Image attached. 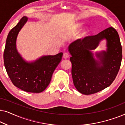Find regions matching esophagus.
Listing matches in <instances>:
<instances>
[{"instance_id": "1", "label": "esophagus", "mask_w": 125, "mask_h": 125, "mask_svg": "<svg viewBox=\"0 0 125 125\" xmlns=\"http://www.w3.org/2000/svg\"><path fill=\"white\" fill-rule=\"evenodd\" d=\"M63 57H64V59H67V58L69 57V54H68V53L65 52L64 54H63Z\"/></svg>"}]
</instances>
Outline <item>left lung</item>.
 I'll list each match as a JSON object with an SVG mask.
<instances>
[{"mask_svg":"<svg viewBox=\"0 0 125 125\" xmlns=\"http://www.w3.org/2000/svg\"><path fill=\"white\" fill-rule=\"evenodd\" d=\"M103 39L107 40L106 51L96 54L99 61L93 57L90 50L95 49ZM68 51L73 83L80 93L89 95L101 91L112 84L120 68L122 58L119 35L109 27L95 35L78 39L70 44Z\"/></svg>","mask_w":125,"mask_h":125,"instance_id":"1","label":"left lung"}]
</instances>
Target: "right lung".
Masks as SVG:
<instances>
[{"instance_id":"1","label":"right lung","mask_w":125,"mask_h":125,"mask_svg":"<svg viewBox=\"0 0 125 125\" xmlns=\"http://www.w3.org/2000/svg\"><path fill=\"white\" fill-rule=\"evenodd\" d=\"M28 20L23 16L7 36L3 54L7 73L13 84L25 92L40 93L50 83L53 73L61 60L63 53L44 56L32 62L24 60L16 49L19 32Z\"/></svg>"}]
</instances>
